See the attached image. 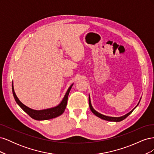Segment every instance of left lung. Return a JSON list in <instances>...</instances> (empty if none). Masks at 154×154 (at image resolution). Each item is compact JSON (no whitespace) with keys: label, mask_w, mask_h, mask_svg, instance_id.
<instances>
[{"label":"left lung","mask_w":154,"mask_h":154,"mask_svg":"<svg viewBox=\"0 0 154 154\" xmlns=\"http://www.w3.org/2000/svg\"><path fill=\"white\" fill-rule=\"evenodd\" d=\"M140 100H141V99H140ZM140 100H139V103H137V106L135 107L134 109H133L131 111L127 113V114H125V115H124L123 116H121V117H110V116H105L103 114H101L99 113L98 112H97L96 110H94V108H93V107H92V105H91L90 96H88V103H89V107H90L91 110L92 111V112L94 114V115H96L97 117H98V118H101L102 119H104V120H106V121H109V122H121V121H122V120L125 119L127 117H128V116L132 112L133 110L137 106V105L139 103V102H140Z\"/></svg>","instance_id":"obj_1"}]
</instances>
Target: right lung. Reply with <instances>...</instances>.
<instances>
[{"label":"right lung","instance_id":"obj_1","mask_svg":"<svg viewBox=\"0 0 154 154\" xmlns=\"http://www.w3.org/2000/svg\"><path fill=\"white\" fill-rule=\"evenodd\" d=\"M72 85H73V83L69 87L68 90L67 91L66 94H65L62 101L60 102V103L59 105H58L56 106L52 107V108L40 110H34L29 108V107L23 104L22 102L18 100L15 94V91H14L13 83H12V91H13L14 98H15L17 103L19 105L20 108L24 112H26L28 114L31 118L38 121L48 120V119H51L54 118H57L58 116L62 115L63 113V112L65 111V109H66V106H67V99H68L69 92L71 91Z\"/></svg>","mask_w":154,"mask_h":154}]
</instances>
